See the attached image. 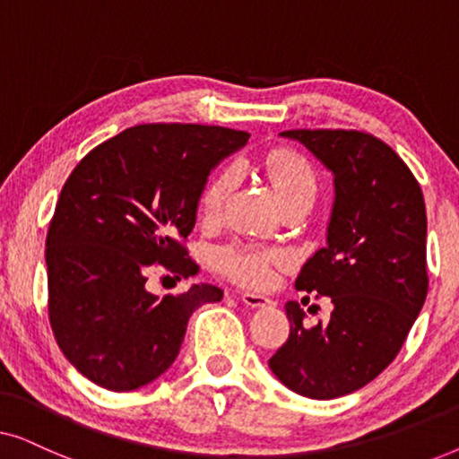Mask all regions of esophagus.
I'll return each mask as SVG.
<instances>
[{
    "label": "esophagus",
    "instance_id": "34e87169",
    "mask_svg": "<svg viewBox=\"0 0 459 459\" xmlns=\"http://www.w3.org/2000/svg\"><path fill=\"white\" fill-rule=\"evenodd\" d=\"M240 300L247 307H253V309H259V307L272 305V299L263 297V294H255V292H240Z\"/></svg>",
    "mask_w": 459,
    "mask_h": 459
}]
</instances>
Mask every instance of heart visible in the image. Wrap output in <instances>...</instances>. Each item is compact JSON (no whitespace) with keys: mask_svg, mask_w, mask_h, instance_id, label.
Listing matches in <instances>:
<instances>
[{"mask_svg":"<svg viewBox=\"0 0 459 459\" xmlns=\"http://www.w3.org/2000/svg\"><path fill=\"white\" fill-rule=\"evenodd\" d=\"M261 169L272 181L281 209L290 204L309 203L317 196V175L303 156L288 148H275L263 156ZM236 171L225 167L206 181L200 192L198 211L204 221H212L221 212L230 192L234 190ZM284 261V255L275 248H263L256 244H230L217 253V269L225 278L238 284L263 288L272 280V267Z\"/></svg>","mask_w":459,"mask_h":459,"instance_id":"heart-1","label":"heart"}]
</instances>
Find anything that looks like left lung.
<instances>
[{
	"instance_id": "1",
	"label": "left lung",
	"mask_w": 459,
	"mask_h": 459,
	"mask_svg": "<svg viewBox=\"0 0 459 459\" xmlns=\"http://www.w3.org/2000/svg\"><path fill=\"white\" fill-rule=\"evenodd\" d=\"M334 175L328 242L305 263L297 290L330 297V322L305 328L288 300V341L269 359L281 385L336 399L372 382L403 347L426 292V206L391 146L355 129H290Z\"/></svg>"
}]
</instances>
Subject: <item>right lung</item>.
Listing matches in <instances>:
<instances>
[{
	"instance_id": "1",
	"label": "right lung",
	"mask_w": 459,
	"mask_h": 459,
	"mask_svg": "<svg viewBox=\"0 0 459 459\" xmlns=\"http://www.w3.org/2000/svg\"><path fill=\"white\" fill-rule=\"evenodd\" d=\"M248 137L217 125H137L66 179L46 240L49 324L66 359L98 386L123 393L159 378L192 313L223 299L212 284L156 297L146 280L154 265L178 280L198 272L184 242L200 192Z\"/></svg>"
}]
</instances>
